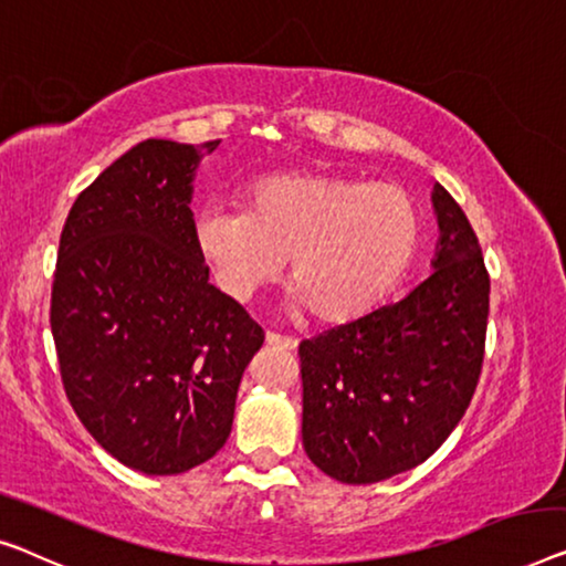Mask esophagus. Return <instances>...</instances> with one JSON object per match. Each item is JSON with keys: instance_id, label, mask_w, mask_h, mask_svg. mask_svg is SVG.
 <instances>
[{"instance_id": "1", "label": "esophagus", "mask_w": 566, "mask_h": 566, "mask_svg": "<svg viewBox=\"0 0 566 566\" xmlns=\"http://www.w3.org/2000/svg\"><path fill=\"white\" fill-rule=\"evenodd\" d=\"M266 345H272V348H282V350H294V348H297V340H294V337H290V335H280V333L269 331L266 333Z\"/></svg>"}]
</instances>
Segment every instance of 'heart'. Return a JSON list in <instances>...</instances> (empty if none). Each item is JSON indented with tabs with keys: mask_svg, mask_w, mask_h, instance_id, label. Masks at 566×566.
<instances>
[{
	"mask_svg": "<svg viewBox=\"0 0 566 566\" xmlns=\"http://www.w3.org/2000/svg\"><path fill=\"white\" fill-rule=\"evenodd\" d=\"M196 247L216 284L249 302L292 261V307L319 323H350L386 300L419 247V213L407 190L350 175L305 170L259 177L243 208L206 206Z\"/></svg>",
	"mask_w": 566,
	"mask_h": 566,
	"instance_id": "heart-1",
	"label": "heart"
}]
</instances>
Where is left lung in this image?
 I'll use <instances>...</instances> for the list:
<instances>
[{"label":"left lung","instance_id":"left-lung-1","mask_svg":"<svg viewBox=\"0 0 566 566\" xmlns=\"http://www.w3.org/2000/svg\"><path fill=\"white\" fill-rule=\"evenodd\" d=\"M434 272L407 297L300 343L302 444L340 483L417 468L470 407L485 356L491 276L450 192H432Z\"/></svg>","mask_w":566,"mask_h":566}]
</instances>
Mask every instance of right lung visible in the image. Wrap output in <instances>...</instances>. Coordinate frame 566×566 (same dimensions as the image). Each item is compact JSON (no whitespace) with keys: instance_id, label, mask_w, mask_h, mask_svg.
<instances>
[{"instance_id":"obj_1","label":"right lung","mask_w":566,"mask_h":566,"mask_svg":"<svg viewBox=\"0 0 566 566\" xmlns=\"http://www.w3.org/2000/svg\"><path fill=\"white\" fill-rule=\"evenodd\" d=\"M218 142L147 139L65 218L50 297L67 401L126 468L177 475L221 450L264 331L208 282L192 177Z\"/></svg>"}]
</instances>
